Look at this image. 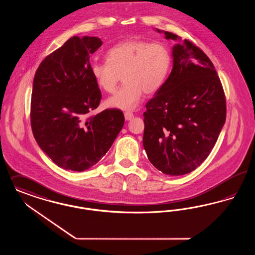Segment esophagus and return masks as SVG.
<instances>
[{
    "mask_svg": "<svg viewBox=\"0 0 255 255\" xmlns=\"http://www.w3.org/2000/svg\"><path fill=\"white\" fill-rule=\"evenodd\" d=\"M124 117H125V120L126 121H131L132 118H133V114L130 111H127V112L124 113Z\"/></svg>",
    "mask_w": 255,
    "mask_h": 255,
    "instance_id": "1",
    "label": "esophagus"
}]
</instances>
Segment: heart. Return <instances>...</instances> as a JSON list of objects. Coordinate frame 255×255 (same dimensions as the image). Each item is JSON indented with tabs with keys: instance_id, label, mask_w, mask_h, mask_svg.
Masks as SVG:
<instances>
[{
	"instance_id": "heart-1",
	"label": "heart",
	"mask_w": 255,
	"mask_h": 255,
	"mask_svg": "<svg viewBox=\"0 0 255 255\" xmlns=\"http://www.w3.org/2000/svg\"><path fill=\"white\" fill-rule=\"evenodd\" d=\"M171 64V53L162 42L132 39L111 47L106 52V62H92L90 72L97 86L106 93L115 90L123 76L124 84L106 101V105L131 110L143 93L152 95L163 86Z\"/></svg>"
}]
</instances>
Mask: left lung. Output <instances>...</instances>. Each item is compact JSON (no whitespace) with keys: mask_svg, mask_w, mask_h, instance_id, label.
Returning <instances> with one entry per match:
<instances>
[{"mask_svg":"<svg viewBox=\"0 0 255 255\" xmlns=\"http://www.w3.org/2000/svg\"><path fill=\"white\" fill-rule=\"evenodd\" d=\"M164 34L167 40L179 39L168 31ZM173 59L170 76L143 113V146L157 170L183 175L212 152L227 106L214 64L198 46L184 40L173 46Z\"/></svg>","mask_w":255,"mask_h":255,"instance_id":"8db88e82","label":"left lung"}]
</instances>
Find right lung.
<instances>
[{"label": "right lung", "instance_id": "add662e5", "mask_svg": "<svg viewBox=\"0 0 255 255\" xmlns=\"http://www.w3.org/2000/svg\"><path fill=\"white\" fill-rule=\"evenodd\" d=\"M97 37L74 36L39 65L31 95L32 132L41 150L64 170L82 172L98 163L123 129L120 109L96 116L102 92L90 72Z\"/></svg>", "mask_w": 255, "mask_h": 255}]
</instances>
